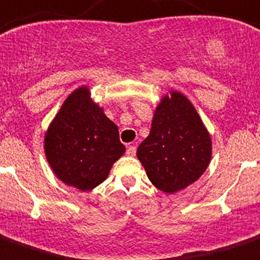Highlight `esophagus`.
<instances>
[{
  "label": "esophagus",
  "instance_id": "esophagus-1",
  "mask_svg": "<svg viewBox=\"0 0 260 260\" xmlns=\"http://www.w3.org/2000/svg\"><path fill=\"white\" fill-rule=\"evenodd\" d=\"M126 155L128 156L136 155V147H135V145H128V147H126Z\"/></svg>",
  "mask_w": 260,
  "mask_h": 260
}]
</instances>
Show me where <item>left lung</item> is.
Here are the masks:
<instances>
[{
	"label": "left lung",
	"instance_id": "obj_1",
	"mask_svg": "<svg viewBox=\"0 0 260 260\" xmlns=\"http://www.w3.org/2000/svg\"><path fill=\"white\" fill-rule=\"evenodd\" d=\"M208 131L191 101L171 90L155 109L149 136L137 148V157L151 183L175 193L204 174L211 161Z\"/></svg>",
	"mask_w": 260,
	"mask_h": 260
}]
</instances>
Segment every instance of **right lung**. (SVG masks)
<instances>
[{"mask_svg":"<svg viewBox=\"0 0 260 260\" xmlns=\"http://www.w3.org/2000/svg\"><path fill=\"white\" fill-rule=\"evenodd\" d=\"M44 149L57 178L80 191L101 184L125 152L117 125L93 103L88 86L64 101L46 131Z\"/></svg>","mask_w":260,"mask_h":260,"instance_id":"add662e5","label":"right lung"}]
</instances>
